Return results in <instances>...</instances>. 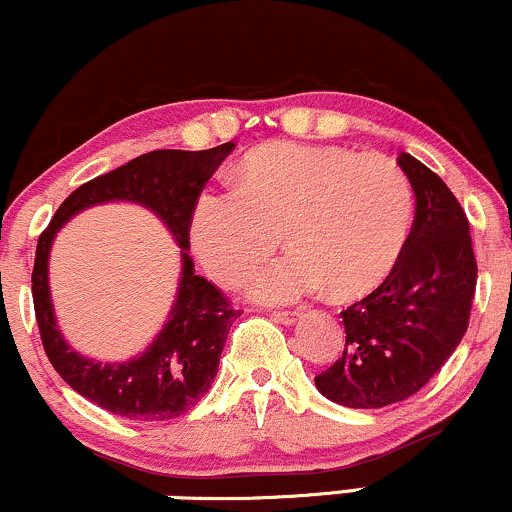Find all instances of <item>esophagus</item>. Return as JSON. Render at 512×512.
I'll use <instances>...</instances> for the list:
<instances>
[{"instance_id":"obj_1","label":"esophagus","mask_w":512,"mask_h":512,"mask_svg":"<svg viewBox=\"0 0 512 512\" xmlns=\"http://www.w3.org/2000/svg\"><path fill=\"white\" fill-rule=\"evenodd\" d=\"M302 318L299 311H273V321L275 323H282V326H294V323Z\"/></svg>"}]
</instances>
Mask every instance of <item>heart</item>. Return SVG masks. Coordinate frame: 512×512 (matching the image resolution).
I'll use <instances>...</instances> for the list:
<instances>
[{"instance_id": "heart-1", "label": "heart", "mask_w": 512, "mask_h": 512, "mask_svg": "<svg viewBox=\"0 0 512 512\" xmlns=\"http://www.w3.org/2000/svg\"><path fill=\"white\" fill-rule=\"evenodd\" d=\"M414 194L386 155L268 143L249 153L237 186L203 189L191 246L215 282L234 287L278 249L292 251L251 280V297L290 304L330 287L364 297L388 280L412 230Z\"/></svg>"}]
</instances>
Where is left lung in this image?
Instances as JSON below:
<instances>
[{
    "label": "left lung",
    "mask_w": 512,
    "mask_h": 512,
    "mask_svg": "<svg viewBox=\"0 0 512 512\" xmlns=\"http://www.w3.org/2000/svg\"><path fill=\"white\" fill-rule=\"evenodd\" d=\"M417 215L398 266L381 287L342 311V357L316 376L318 393L354 410L407 400L431 381L470 323L477 261L458 198L424 162L400 153Z\"/></svg>",
    "instance_id": "8db88e82"
}]
</instances>
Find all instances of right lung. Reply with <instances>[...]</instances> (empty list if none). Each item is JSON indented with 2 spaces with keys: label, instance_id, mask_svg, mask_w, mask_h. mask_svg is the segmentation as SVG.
<instances>
[{
  "label": "right lung",
  "instance_id": "obj_1",
  "mask_svg": "<svg viewBox=\"0 0 512 512\" xmlns=\"http://www.w3.org/2000/svg\"><path fill=\"white\" fill-rule=\"evenodd\" d=\"M232 150L234 141L210 150H153L129 160L78 186L40 234L33 304L42 347L54 371L102 410L138 422L177 419L208 393L218 374L222 347L239 311L218 287L196 275L189 256V227L198 194ZM112 200L148 207L183 249V275L166 326L146 351L126 363H100L74 351L58 330L49 294V251L56 232L86 207Z\"/></svg>",
  "mask_w": 512,
  "mask_h": 512
}]
</instances>
